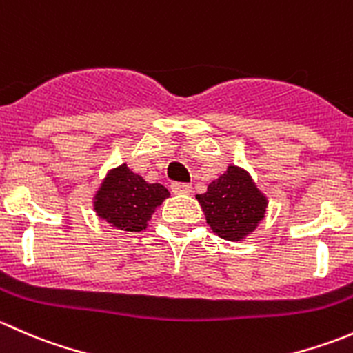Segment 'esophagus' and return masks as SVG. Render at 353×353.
Masks as SVG:
<instances>
[{"label":"esophagus","mask_w":353,"mask_h":353,"mask_svg":"<svg viewBox=\"0 0 353 353\" xmlns=\"http://www.w3.org/2000/svg\"><path fill=\"white\" fill-rule=\"evenodd\" d=\"M172 193H176V194H190L191 193V184L174 183L172 184Z\"/></svg>","instance_id":"esophagus-1"}]
</instances>
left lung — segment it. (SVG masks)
I'll use <instances>...</instances> for the list:
<instances>
[{
	"label": "left lung",
	"mask_w": 353,
	"mask_h": 353,
	"mask_svg": "<svg viewBox=\"0 0 353 353\" xmlns=\"http://www.w3.org/2000/svg\"><path fill=\"white\" fill-rule=\"evenodd\" d=\"M196 199L210 229L232 243L254 232L268 208V198L256 186L251 174L234 163L208 184L205 193L196 194Z\"/></svg>",
	"instance_id": "left-lung-1"
}]
</instances>
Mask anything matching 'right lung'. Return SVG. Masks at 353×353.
<instances>
[{"label": "right lung", "mask_w": 353, "mask_h": 353, "mask_svg": "<svg viewBox=\"0 0 353 353\" xmlns=\"http://www.w3.org/2000/svg\"><path fill=\"white\" fill-rule=\"evenodd\" d=\"M170 196L165 186L147 183L128 163L109 169L94 194V212L112 229L140 232L147 229L155 210Z\"/></svg>", "instance_id": "obj_1"}]
</instances>
